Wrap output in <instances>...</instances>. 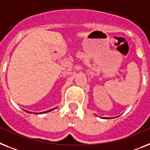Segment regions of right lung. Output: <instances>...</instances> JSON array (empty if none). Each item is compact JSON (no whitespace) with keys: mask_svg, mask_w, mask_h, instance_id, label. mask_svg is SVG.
<instances>
[{"mask_svg":"<svg viewBox=\"0 0 150 150\" xmlns=\"http://www.w3.org/2000/svg\"><path fill=\"white\" fill-rule=\"evenodd\" d=\"M55 109V108H54ZM54 109H51V110H47V111H46V112H40V113H45V112H50V111H51L52 110H54ZM37 114V113H36Z\"/></svg>","mask_w":150,"mask_h":150,"instance_id":"obj_1","label":"right lung"}]
</instances>
